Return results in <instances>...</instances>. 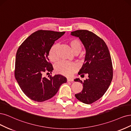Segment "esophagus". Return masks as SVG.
I'll return each instance as SVG.
<instances>
[{"label": "esophagus", "instance_id": "1", "mask_svg": "<svg viewBox=\"0 0 131 131\" xmlns=\"http://www.w3.org/2000/svg\"><path fill=\"white\" fill-rule=\"evenodd\" d=\"M67 82H72L73 81V79L72 78H67Z\"/></svg>", "mask_w": 131, "mask_h": 131}]
</instances>
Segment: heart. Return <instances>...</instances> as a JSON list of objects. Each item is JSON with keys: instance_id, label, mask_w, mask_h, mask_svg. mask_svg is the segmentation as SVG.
<instances>
[{"instance_id": "heart-1", "label": "heart", "mask_w": 131, "mask_h": 131, "mask_svg": "<svg viewBox=\"0 0 131 131\" xmlns=\"http://www.w3.org/2000/svg\"><path fill=\"white\" fill-rule=\"evenodd\" d=\"M69 43L72 50L74 53L81 51L82 49V45L81 42L77 39H71L69 41ZM58 45L55 43L52 46V47L49 50V59L53 62L57 61L58 60ZM77 66L75 63L65 61L59 62L54 67L55 71L57 73L66 75V76H70L77 70Z\"/></svg>"}]
</instances>
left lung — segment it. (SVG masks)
Listing matches in <instances>:
<instances>
[{
    "label": "left lung",
    "mask_w": 131,
    "mask_h": 131,
    "mask_svg": "<svg viewBox=\"0 0 131 131\" xmlns=\"http://www.w3.org/2000/svg\"><path fill=\"white\" fill-rule=\"evenodd\" d=\"M71 35L79 37L84 47L85 60L78 74H88V79L82 82L79 78L75 82L83 85L82 91L75 95L79 101L91 104L103 96L113 79V66L110 53L105 42L94 33L86 30L71 32Z\"/></svg>",
    "instance_id": "obj_1"
}]
</instances>
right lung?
Returning a JSON list of instances; mask_svg holds the SVG:
<instances>
[{
    "label": "right lung",
    "mask_w": 131,
    "mask_h": 131,
    "mask_svg": "<svg viewBox=\"0 0 131 131\" xmlns=\"http://www.w3.org/2000/svg\"><path fill=\"white\" fill-rule=\"evenodd\" d=\"M40 30L32 33L19 46L16 53L15 76L21 90L36 102L51 99L67 79L60 74L47 78L45 72L52 73L53 67L49 62V52L54 42L65 34Z\"/></svg>",
    "instance_id": "obj_1"
}]
</instances>
